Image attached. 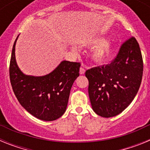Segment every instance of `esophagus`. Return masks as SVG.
<instances>
[{"label":"esophagus","mask_w":150,"mask_h":150,"mask_svg":"<svg viewBox=\"0 0 150 150\" xmlns=\"http://www.w3.org/2000/svg\"><path fill=\"white\" fill-rule=\"evenodd\" d=\"M85 72H86V70L83 67H80V69H79V74L83 75V74H85Z\"/></svg>","instance_id":"esophagus-1"}]
</instances>
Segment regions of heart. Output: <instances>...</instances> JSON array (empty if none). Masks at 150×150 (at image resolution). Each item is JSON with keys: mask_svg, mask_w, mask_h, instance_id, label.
Returning a JSON list of instances; mask_svg holds the SVG:
<instances>
[{"mask_svg": "<svg viewBox=\"0 0 150 150\" xmlns=\"http://www.w3.org/2000/svg\"><path fill=\"white\" fill-rule=\"evenodd\" d=\"M89 44L91 46H97L91 52V57L95 62H105L112 55V45L109 41H105L104 38H94L89 41ZM72 49L76 50V48L74 47H73Z\"/></svg>", "mask_w": 150, "mask_h": 150, "instance_id": "heart-1", "label": "heart"}]
</instances>
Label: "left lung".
<instances>
[{
  "mask_svg": "<svg viewBox=\"0 0 150 150\" xmlns=\"http://www.w3.org/2000/svg\"><path fill=\"white\" fill-rule=\"evenodd\" d=\"M144 64L137 40L131 38L110 64L86 71L92 110L102 117L117 116L128 107L140 88Z\"/></svg>",
  "mask_w": 150,
  "mask_h": 150,
  "instance_id": "1",
  "label": "left lung"
}]
</instances>
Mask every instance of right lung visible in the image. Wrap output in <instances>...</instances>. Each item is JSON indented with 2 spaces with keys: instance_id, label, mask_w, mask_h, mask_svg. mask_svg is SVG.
I'll use <instances>...</instances> for the list:
<instances>
[{
  "instance_id": "right-lung-1",
  "label": "right lung",
  "mask_w": 150,
  "mask_h": 150,
  "mask_svg": "<svg viewBox=\"0 0 150 150\" xmlns=\"http://www.w3.org/2000/svg\"><path fill=\"white\" fill-rule=\"evenodd\" d=\"M16 39L10 64L13 92L21 105L43 121H53L66 111L74 82L79 75L80 63L62 61L50 74L34 76L23 74L16 60Z\"/></svg>"
}]
</instances>
